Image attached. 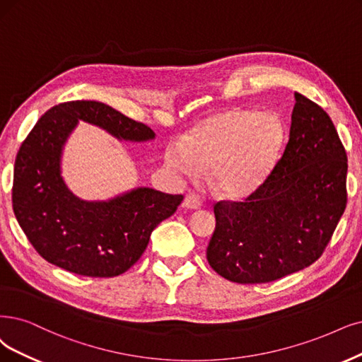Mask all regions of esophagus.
<instances>
[{
    "instance_id": "esophagus-1",
    "label": "esophagus",
    "mask_w": 362,
    "mask_h": 362,
    "mask_svg": "<svg viewBox=\"0 0 362 362\" xmlns=\"http://www.w3.org/2000/svg\"><path fill=\"white\" fill-rule=\"evenodd\" d=\"M182 206L185 209H189V210H198L199 207H202V199H199V197L195 194H188L185 197Z\"/></svg>"
}]
</instances>
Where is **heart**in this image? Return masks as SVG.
<instances>
[{
    "label": "heart",
    "mask_w": 362,
    "mask_h": 362,
    "mask_svg": "<svg viewBox=\"0 0 362 362\" xmlns=\"http://www.w3.org/2000/svg\"><path fill=\"white\" fill-rule=\"evenodd\" d=\"M285 143L286 125L277 113L233 107L203 119L182 146H168L165 164L188 179L209 168L213 191L226 198H245L269 180Z\"/></svg>",
    "instance_id": "heart-1"
}]
</instances>
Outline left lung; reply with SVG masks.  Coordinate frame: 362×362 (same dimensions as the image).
<instances>
[{
	"label": "left lung",
	"mask_w": 362,
	"mask_h": 362,
	"mask_svg": "<svg viewBox=\"0 0 362 362\" xmlns=\"http://www.w3.org/2000/svg\"><path fill=\"white\" fill-rule=\"evenodd\" d=\"M347 156L331 117L296 93L285 152L245 203L215 206L207 261L235 284H265L312 265L343 215Z\"/></svg>",
	"instance_id": "8db88e82"
}]
</instances>
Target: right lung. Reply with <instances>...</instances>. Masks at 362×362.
<instances>
[{"label": "right lung", "mask_w": 362, "mask_h": 362, "mask_svg": "<svg viewBox=\"0 0 362 362\" xmlns=\"http://www.w3.org/2000/svg\"><path fill=\"white\" fill-rule=\"evenodd\" d=\"M78 120L119 141L144 143L155 132L100 101L52 107L22 143L13 174V211L47 262L80 276L113 277L136 264L152 231L170 218L182 195L134 188L109 199H82L62 177L64 146Z\"/></svg>", "instance_id": "obj_1"}]
</instances>
